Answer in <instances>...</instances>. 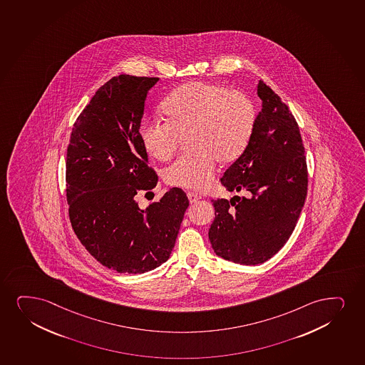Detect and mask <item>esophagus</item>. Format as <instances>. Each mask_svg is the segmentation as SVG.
Instances as JSON below:
<instances>
[{"instance_id":"obj_1","label":"esophagus","mask_w":365,"mask_h":365,"mask_svg":"<svg viewBox=\"0 0 365 365\" xmlns=\"http://www.w3.org/2000/svg\"><path fill=\"white\" fill-rule=\"evenodd\" d=\"M187 197H188V200L190 204H194V202H198L199 199H200L198 194L192 193V192H189V193L187 194Z\"/></svg>"}]
</instances>
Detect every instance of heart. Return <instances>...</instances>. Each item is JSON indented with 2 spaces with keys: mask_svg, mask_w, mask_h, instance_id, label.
Segmentation results:
<instances>
[{
  "mask_svg": "<svg viewBox=\"0 0 365 365\" xmlns=\"http://www.w3.org/2000/svg\"><path fill=\"white\" fill-rule=\"evenodd\" d=\"M166 122L145 124L140 141L150 158L165 163L173 158L183 140L190 150L167 167V185L202 190L212 183L215 161L234 163L247 146L253 125L255 108L239 91L209 82L180 86L163 101Z\"/></svg>",
  "mask_w": 365,
  "mask_h": 365,
  "instance_id": "b5f03b06",
  "label": "heart"
}]
</instances>
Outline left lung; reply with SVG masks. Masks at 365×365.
<instances>
[{
	"mask_svg": "<svg viewBox=\"0 0 365 365\" xmlns=\"http://www.w3.org/2000/svg\"><path fill=\"white\" fill-rule=\"evenodd\" d=\"M262 99L242 155L226 170L227 190L250 197L216 199L209 240L226 261L255 266L268 261L293 234L307 193L305 149L297 120L279 96L259 81Z\"/></svg>",
	"mask_w": 365,
	"mask_h": 365,
	"instance_id": "1",
	"label": "left lung"
}]
</instances>
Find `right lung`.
Masks as SVG:
<instances>
[{
  "label": "right lung",
  "mask_w": 365,
  "mask_h": 365,
  "mask_svg": "<svg viewBox=\"0 0 365 365\" xmlns=\"http://www.w3.org/2000/svg\"><path fill=\"white\" fill-rule=\"evenodd\" d=\"M158 77L119 75L99 88L72 128L66 153V198L72 229L109 269L141 274L170 258L189 202L171 188L140 209V190L158 175L140 141L145 99Z\"/></svg>",
  "instance_id": "1"
}]
</instances>
